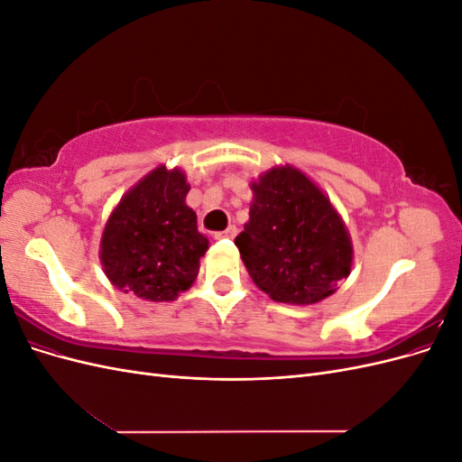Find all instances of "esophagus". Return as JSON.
Masks as SVG:
<instances>
[{"label": "esophagus", "mask_w": 462, "mask_h": 462, "mask_svg": "<svg viewBox=\"0 0 462 462\" xmlns=\"http://www.w3.org/2000/svg\"><path fill=\"white\" fill-rule=\"evenodd\" d=\"M235 236H236V227L235 226L227 227L226 231L216 233V239H235Z\"/></svg>", "instance_id": "34e87169"}]
</instances>
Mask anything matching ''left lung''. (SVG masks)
Instances as JSON below:
<instances>
[{"mask_svg":"<svg viewBox=\"0 0 462 462\" xmlns=\"http://www.w3.org/2000/svg\"><path fill=\"white\" fill-rule=\"evenodd\" d=\"M253 190L250 219L235 239L253 282L275 302L329 297L351 273L353 246L326 194L289 165L263 173Z\"/></svg>","mask_w":462,"mask_h":462,"instance_id":"8db88e82","label":"left lung"}]
</instances>
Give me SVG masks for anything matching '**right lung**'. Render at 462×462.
<instances>
[{
  "label": "right lung",
  "mask_w": 462,
  "mask_h": 462,
  "mask_svg": "<svg viewBox=\"0 0 462 462\" xmlns=\"http://www.w3.org/2000/svg\"><path fill=\"white\" fill-rule=\"evenodd\" d=\"M183 171L158 167L131 189L102 236L100 258L109 282L144 300H173L199 275L208 236L185 204Z\"/></svg>",
  "instance_id": "add662e5"
}]
</instances>
